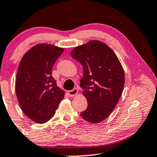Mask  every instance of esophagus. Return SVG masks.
Segmentation results:
<instances>
[{"label":"esophagus","instance_id":"obj_1","mask_svg":"<svg viewBox=\"0 0 157 157\" xmlns=\"http://www.w3.org/2000/svg\"><path fill=\"white\" fill-rule=\"evenodd\" d=\"M67 93H68V94H69L70 97H74V96H75L76 94L78 93V90L77 89V88H74L73 90L68 91Z\"/></svg>","mask_w":157,"mask_h":157}]
</instances>
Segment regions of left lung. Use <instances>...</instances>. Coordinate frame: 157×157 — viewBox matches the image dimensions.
I'll list each match as a JSON object with an SVG mask.
<instances>
[{"label": "left lung", "mask_w": 157, "mask_h": 157, "mask_svg": "<svg viewBox=\"0 0 157 157\" xmlns=\"http://www.w3.org/2000/svg\"><path fill=\"white\" fill-rule=\"evenodd\" d=\"M70 55L83 67L80 87L88 105L80 116L88 122H101L112 113L122 95V66L113 50L99 40L79 45Z\"/></svg>", "instance_id": "obj_1"}]
</instances>
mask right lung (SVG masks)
Listing matches in <instances>:
<instances>
[{"label":"right lung","instance_id":"obj_1","mask_svg":"<svg viewBox=\"0 0 157 157\" xmlns=\"http://www.w3.org/2000/svg\"><path fill=\"white\" fill-rule=\"evenodd\" d=\"M63 51L56 46L38 44L28 50L20 63L16 96L24 114L35 122L49 121L65 96L52 76V66Z\"/></svg>","mask_w":157,"mask_h":157}]
</instances>
